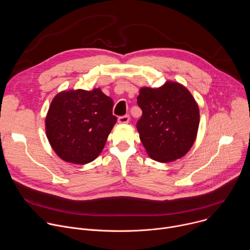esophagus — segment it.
Returning a JSON list of instances; mask_svg holds the SVG:
<instances>
[{
	"mask_svg": "<svg viewBox=\"0 0 250 250\" xmlns=\"http://www.w3.org/2000/svg\"><path fill=\"white\" fill-rule=\"evenodd\" d=\"M128 122H129V116L128 115H125V116H123V117L119 118V123L120 124H127Z\"/></svg>",
	"mask_w": 250,
	"mask_h": 250,
	"instance_id": "obj_1",
	"label": "esophagus"
}]
</instances>
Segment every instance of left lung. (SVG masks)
Masks as SVG:
<instances>
[{
    "mask_svg": "<svg viewBox=\"0 0 250 250\" xmlns=\"http://www.w3.org/2000/svg\"><path fill=\"white\" fill-rule=\"evenodd\" d=\"M142 116L136 124L147 154L158 162L183 157L197 137L200 112L197 102L182 84L167 81L159 88L139 90Z\"/></svg>",
    "mask_w": 250,
    "mask_h": 250,
    "instance_id": "8db88e82",
    "label": "left lung"
}]
</instances>
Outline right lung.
<instances>
[{"label":"right lung","mask_w":250,"mask_h":250,"mask_svg":"<svg viewBox=\"0 0 250 250\" xmlns=\"http://www.w3.org/2000/svg\"><path fill=\"white\" fill-rule=\"evenodd\" d=\"M113 106V100L99 88L58 93L45 119L46 136L55 153L74 164L95 160L117 123Z\"/></svg>","instance_id":"obj_1"}]
</instances>
